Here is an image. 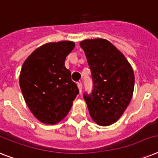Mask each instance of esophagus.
<instances>
[{"mask_svg": "<svg viewBox=\"0 0 158 158\" xmlns=\"http://www.w3.org/2000/svg\"><path fill=\"white\" fill-rule=\"evenodd\" d=\"M77 85H78V88H79V93L81 94L82 92V88H83V84H82V83H80V82H79L78 84H77Z\"/></svg>", "mask_w": 158, "mask_h": 158, "instance_id": "34e87169", "label": "esophagus"}]
</instances>
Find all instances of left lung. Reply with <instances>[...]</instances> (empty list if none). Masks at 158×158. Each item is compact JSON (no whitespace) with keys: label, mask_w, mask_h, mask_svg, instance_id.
I'll return each mask as SVG.
<instances>
[{"label":"left lung","mask_w":158,"mask_h":158,"mask_svg":"<svg viewBox=\"0 0 158 158\" xmlns=\"http://www.w3.org/2000/svg\"><path fill=\"white\" fill-rule=\"evenodd\" d=\"M91 70L93 90L84 93L92 119L110 125L122 115L132 98L135 74L124 55L109 41L102 38L82 41Z\"/></svg>","instance_id":"1"}]
</instances>
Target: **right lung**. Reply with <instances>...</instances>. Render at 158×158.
Segmentation results:
<instances>
[{
    "instance_id": "1",
    "label": "right lung",
    "mask_w": 158,
    "mask_h": 158,
    "mask_svg": "<svg viewBox=\"0 0 158 158\" xmlns=\"http://www.w3.org/2000/svg\"><path fill=\"white\" fill-rule=\"evenodd\" d=\"M69 41L50 43L36 49L21 69L19 85L29 110L41 122L54 125L64 119L79 94L64 66L74 49Z\"/></svg>"
}]
</instances>
